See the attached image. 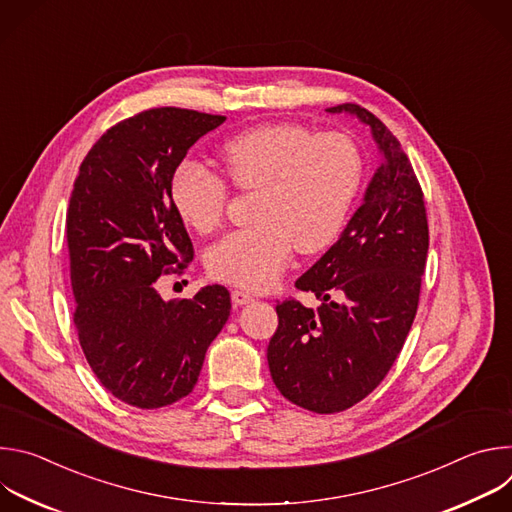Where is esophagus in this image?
Masks as SVG:
<instances>
[{
    "label": "esophagus",
    "instance_id": "esophagus-1",
    "mask_svg": "<svg viewBox=\"0 0 512 512\" xmlns=\"http://www.w3.org/2000/svg\"><path fill=\"white\" fill-rule=\"evenodd\" d=\"M231 300H233L235 306H245V304L253 302V296L247 294V291H243V289H233L231 291Z\"/></svg>",
    "mask_w": 512,
    "mask_h": 512
}]
</instances>
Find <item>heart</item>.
Listing matches in <instances>:
<instances>
[{
    "mask_svg": "<svg viewBox=\"0 0 512 512\" xmlns=\"http://www.w3.org/2000/svg\"><path fill=\"white\" fill-rule=\"evenodd\" d=\"M229 182L255 192V225L214 243L206 253L208 273L245 289L271 287L298 247L312 255L330 247L362 180V156L342 133H314L298 123H263L229 137L218 148ZM170 196L196 233L223 225L229 188L196 162L176 168Z\"/></svg>",
    "mask_w": 512,
    "mask_h": 512,
    "instance_id": "1",
    "label": "heart"
}]
</instances>
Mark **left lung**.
<instances>
[{
    "mask_svg": "<svg viewBox=\"0 0 512 512\" xmlns=\"http://www.w3.org/2000/svg\"><path fill=\"white\" fill-rule=\"evenodd\" d=\"M326 111L369 125L383 162L340 239L296 281L322 304L275 306L271 379L285 399L314 413L344 411L387 377L417 312L429 247L423 192L397 137L360 105Z\"/></svg>",
    "mask_w": 512,
    "mask_h": 512,
    "instance_id": "8db88e82",
    "label": "left lung"
}]
</instances>
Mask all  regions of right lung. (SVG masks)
<instances>
[{"instance_id":"1","label":"right lung","mask_w":512,"mask_h":512,"mask_svg":"<svg viewBox=\"0 0 512 512\" xmlns=\"http://www.w3.org/2000/svg\"><path fill=\"white\" fill-rule=\"evenodd\" d=\"M227 117L178 107L141 111L111 129L81 164L66 212L70 285L81 348L119 401L158 409L186 397L231 316L223 285L164 302L162 273L194 257L170 184L192 145Z\"/></svg>"}]
</instances>
